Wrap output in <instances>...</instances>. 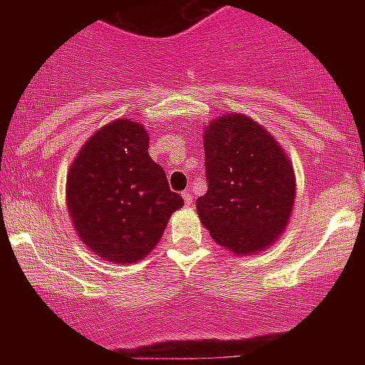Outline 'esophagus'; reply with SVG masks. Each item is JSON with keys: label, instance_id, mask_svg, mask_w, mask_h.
Wrapping results in <instances>:
<instances>
[{"label": "esophagus", "instance_id": "1", "mask_svg": "<svg viewBox=\"0 0 365 365\" xmlns=\"http://www.w3.org/2000/svg\"><path fill=\"white\" fill-rule=\"evenodd\" d=\"M182 199H185V205H186V206L192 205V201H193L192 192H190V190H185V192H182Z\"/></svg>", "mask_w": 365, "mask_h": 365}]
</instances>
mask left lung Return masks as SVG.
Masks as SVG:
<instances>
[{"label": "left lung", "instance_id": "obj_1", "mask_svg": "<svg viewBox=\"0 0 365 365\" xmlns=\"http://www.w3.org/2000/svg\"><path fill=\"white\" fill-rule=\"evenodd\" d=\"M208 190L197 214L214 241L235 254L269 247L294 205V172L279 144L252 118L227 115L205 131Z\"/></svg>", "mask_w": 365, "mask_h": 365}]
</instances>
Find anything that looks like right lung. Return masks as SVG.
<instances>
[{"mask_svg": "<svg viewBox=\"0 0 365 365\" xmlns=\"http://www.w3.org/2000/svg\"><path fill=\"white\" fill-rule=\"evenodd\" d=\"M148 133L133 120L96 131L67 177V206L80 240L115 263L143 259L185 205L148 153Z\"/></svg>", "mask_w": 365, "mask_h": 365, "instance_id": "right-lung-1", "label": "right lung"}]
</instances>
